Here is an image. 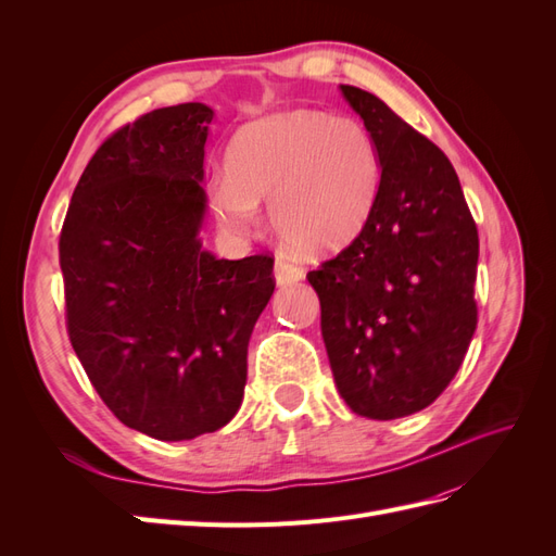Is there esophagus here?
Returning a JSON list of instances; mask_svg holds the SVG:
<instances>
[{
	"mask_svg": "<svg viewBox=\"0 0 556 556\" xmlns=\"http://www.w3.org/2000/svg\"><path fill=\"white\" fill-rule=\"evenodd\" d=\"M274 278L280 288H288V285H294L304 278V268H299L296 264L288 262L285 257H278L274 264Z\"/></svg>",
	"mask_w": 556,
	"mask_h": 556,
	"instance_id": "esophagus-1",
	"label": "esophagus"
}]
</instances>
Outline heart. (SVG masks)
Listing matches in <instances>:
<instances>
[{
  "label": "heart",
  "instance_id": "1",
  "mask_svg": "<svg viewBox=\"0 0 556 556\" xmlns=\"http://www.w3.org/2000/svg\"><path fill=\"white\" fill-rule=\"evenodd\" d=\"M213 185L217 223L233 233L260 225V201L282 243L331 255L355 241L371 217L380 160L359 121L323 111H285L243 127Z\"/></svg>",
  "mask_w": 556,
  "mask_h": 556
}]
</instances>
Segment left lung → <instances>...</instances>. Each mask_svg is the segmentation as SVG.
<instances>
[{"instance_id":"left-lung-1","label":"left lung","mask_w":556,"mask_h":556,"mask_svg":"<svg viewBox=\"0 0 556 556\" xmlns=\"http://www.w3.org/2000/svg\"><path fill=\"white\" fill-rule=\"evenodd\" d=\"M380 160L359 237L308 282L333 382L371 419L422 410L459 371L478 325V229L443 150L371 92L341 86Z\"/></svg>"}]
</instances>
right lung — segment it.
Returning a JSON list of instances; mask_svg holds the SVG:
<instances>
[{
	"instance_id": "obj_1",
	"label": "right lung",
	"mask_w": 556,
	"mask_h": 556,
	"mask_svg": "<svg viewBox=\"0 0 556 556\" xmlns=\"http://www.w3.org/2000/svg\"><path fill=\"white\" fill-rule=\"evenodd\" d=\"M215 111L141 115L83 172L60 237L66 329L97 394L129 429L192 441L237 415L248 341L274 260H217L201 243Z\"/></svg>"
}]
</instances>
